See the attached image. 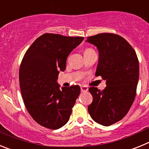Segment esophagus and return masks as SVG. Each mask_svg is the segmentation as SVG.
<instances>
[{
	"label": "esophagus",
	"mask_w": 149,
	"mask_h": 149,
	"mask_svg": "<svg viewBox=\"0 0 149 149\" xmlns=\"http://www.w3.org/2000/svg\"><path fill=\"white\" fill-rule=\"evenodd\" d=\"M88 87L86 86H84V85H82L81 86V90L82 93H85V92H87L88 91Z\"/></svg>",
	"instance_id": "1"
}]
</instances>
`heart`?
I'll return each instance as SVG.
<instances>
[{"instance_id":"heart-1","label":"heart","mask_w":149,"mask_h":149,"mask_svg":"<svg viewBox=\"0 0 149 149\" xmlns=\"http://www.w3.org/2000/svg\"><path fill=\"white\" fill-rule=\"evenodd\" d=\"M89 50H92V49H86V51H89Z\"/></svg>"}]
</instances>
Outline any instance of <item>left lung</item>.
<instances>
[{
    "label": "left lung",
    "mask_w": 149,
    "mask_h": 149,
    "mask_svg": "<svg viewBox=\"0 0 149 149\" xmlns=\"http://www.w3.org/2000/svg\"><path fill=\"white\" fill-rule=\"evenodd\" d=\"M98 51L95 75L106 81L101 91L89 89L93 103L88 107L92 119L110 126L125 116L135 99L139 80V61L134 48L125 39L113 33H100L87 38Z\"/></svg>",
    "instance_id": "8db88e82"
}]
</instances>
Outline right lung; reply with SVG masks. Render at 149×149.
<instances>
[{"label": "right lung", "mask_w": 149, "mask_h": 149, "mask_svg": "<svg viewBox=\"0 0 149 149\" xmlns=\"http://www.w3.org/2000/svg\"><path fill=\"white\" fill-rule=\"evenodd\" d=\"M83 40L84 37L45 33L24 56L19 69L22 98L30 115L43 127L56 130L69 120L81 88H60L57 79L60 71H65L69 54Z\"/></svg>", "instance_id": "obj_1"}]
</instances>
